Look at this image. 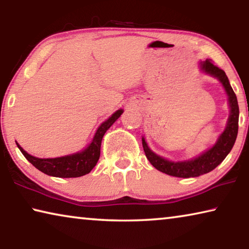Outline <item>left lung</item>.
<instances>
[{
    "label": "left lung",
    "instance_id": "1",
    "mask_svg": "<svg viewBox=\"0 0 249 249\" xmlns=\"http://www.w3.org/2000/svg\"><path fill=\"white\" fill-rule=\"evenodd\" d=\"M200 69L203 72L208 73L212 77L218 79V81L224 87L227 96H229V104H230V117L227 121L226 127L224 129L217 142L204 153L200 156L185 161H170V160L165 159L160 156L156 155L154 151H151L147 145L145 138H142V148H144L145 155L149 162L153 165L156 169L163 172V174L178 177V178H192V177H199L201 175L208 174L220 165V163L225 159L229 155L230 151L233 148L235 144L236 137L238 133V116H239V108L237 103V98L231 89L229 78L225 74L224 71L214 66L211 62L210 59H206L205 61L200 62Z\"/></svg>",
    "mask_w": 249,
    "mask_h": 249
}]
</instances>
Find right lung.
Wrapping results in <instances>:
<instances>
[{"label":"right lung","instance_id":"obj_1","mask_svg":"<svg viewBox=\"0 0 249 249\" xmlns=\"http://www.w3.org/2000/svg\"><path fill=\"white\" fill-rule=\"evenodd\" d=\"M122 113H123V109H119V111H116L114 114L111 115V117H108L107 121L100 125L91 144L86 149L72 155L65 156V157L37 158L26 153L18 145V142H16V145H18L19 150L22 151L25 158L34 167L37 168L41 172H44V174L52 177H57V178H77V177L89 174L95 167L100 158L101 142H102L104 134L122 115Z\"/></svg>","mask_w":249,"mask_h":249}]
</instances>
